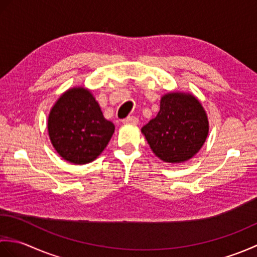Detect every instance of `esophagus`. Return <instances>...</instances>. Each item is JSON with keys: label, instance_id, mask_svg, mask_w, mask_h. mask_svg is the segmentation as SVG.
Segmentation results:
<instances>
[{"label": "esophagus", "instance_id": "esophagus-1", "mask_svg": "<svg viewBox=\"0 0 257 257\" xmlns=\"http://www.w3.org/2000/svg\"><path fill=\"white\" fill-rule=\"evenodd\" d=\"M139 119L135 116H129L123 119V123H130V124H138Z\"/></svg>", "mask_w": 257, "mask_h": 257}]
</instances>
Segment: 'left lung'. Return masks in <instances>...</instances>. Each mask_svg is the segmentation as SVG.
<instances>
[{
	"label": "left lung",
	"instance_id": "1",
	"mask_svg": "<svg viewBox=\"0 0 257 257\" xmlns=\"http://www.w3.org/2000/svg\"><path fill=\"white\" fill-rule=\"evenodd\" d=\"M154 154L170 163L192 158L204 144L209 122L195 97L170 92L161 98L157 116L141 128Z\"/></svg>",
	"mask_w": 257,
	"mask_h": 257
}]
</instances>
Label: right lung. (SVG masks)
<instances>
[{"label":"right lung","instance_id":"add662e5","mask_svg":"<svg viewBox=\"0 0 257 257\" xmlns=\"http://www.w3.org/2000/svg\"><path fill=\"white\" fill-rule=\"evenodd\" d=\"M113 132L114 124L105 119L98 102L85 88L65 92L48 117V134L54 148L75 165L94 161Z\"/></svg>","mask_w":257,"mask_h":257}]
</instances>
